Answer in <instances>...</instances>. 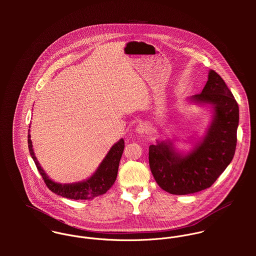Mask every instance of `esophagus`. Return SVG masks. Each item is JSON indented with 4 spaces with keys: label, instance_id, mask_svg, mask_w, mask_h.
Here are the masks:
<instances>
[{
    "label": "esophagus",
    "instance_id": "34e87169",
    "mask_svg": "<svg viewBox=\"0 0 256 256\" xmlns=\"http://www.w3.org/2000/svg\"><path fill=\"white\" fill-rule=\"evenodd\" d=\"M148 126L146 125V123H140L138 126H137V131L138 133H141V134H144V133H148Z\"/></svg>",
    "mask_w": 256,
    "mask_h": 256
}]
</instances>
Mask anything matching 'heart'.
Returning <instances> with one entry per match:
<instances>
[{"mask_svg":"<svg viewBox=\"0 0 256 256\" xmlns=\"http://www.w3.org/2000/svg\"><path fill=\"white\" fill-rule=\"evenodd\" d=\"M115 117H116V116H115Z\"/></svg>","mask_w":256,"mask_h":256,"instance_id":"1","label":"heart"}]
</instances>
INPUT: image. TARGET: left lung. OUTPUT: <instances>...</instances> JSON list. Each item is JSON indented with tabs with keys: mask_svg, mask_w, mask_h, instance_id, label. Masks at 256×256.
Segmentation results:
<instances>
[{
	"mask_svg": "<svg viewBox=\"0 0 256 256\" xmlns=\"http://www.w3.org/2000/svg\"><path fill=\"white\" fill-rule=\"evenodd\" d=\"M193 100L214 106L213 123L188 156L172 150V143L148 146V164L154 180L174 195L195 193L212 186L232 162L236 146L238 104L219 74L211 70L206 86Z\"/></svg>",
	"mask_w": 256,
	"mask_h": 256,
	"instance_id": "8db88e82",
	"label": "left lung"
}]
</instances>
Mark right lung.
Returning <instances> with one entry per match:
<instances>
[{"mask_svg": "<svg viewBox=\"0 0 256 256\" xmlns=\"http://www.w3.org/2000/svg\"><path fill=\"white\" fill-rule=\"evenodd\" d=\"M28 148L32 158H34L37 170L42 176L44 183L46 186L55 194L60 195L62 197H66L69 199L74 200H86L98 197L100 195L104 194L113 183L116 180L119 162L123 154L124 150V141L123 139L119 140L114 146L110 148L108 156L104 158L102 162L100 164V168L96 172V174L84 182L74 183V184H66L62 185L59 183L53 182L48 176L45 174L41 166L37 162L36 158L34 156L30 135L28 133Z\"/></svg>", "mask_w": 256, "mask_h": 256, "instance_id": "obj_1", "label": "right lung"}]
</instances>
